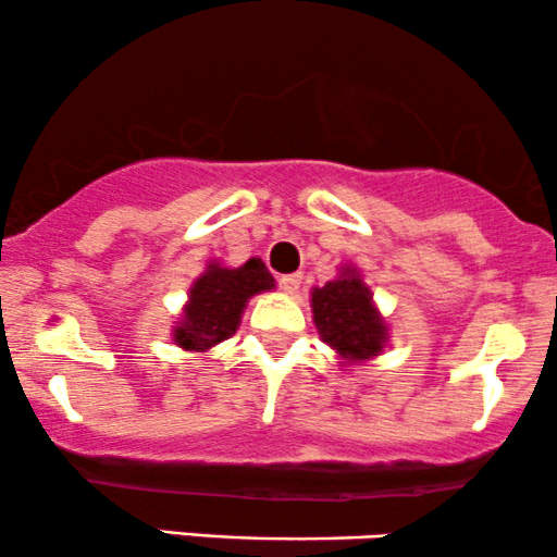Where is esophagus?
<instances>
[{"label":"esophagus","instance_id":"esophagus-1","mask_svg":"<svg viewBox=\"0 0 557 557\" xmlns=\"http://www.w3.org/2000/svg\"><path fill=\"white\" fill-rule=\"evenodd\" d=\"M278 284L286 294H294L299 289V284H302V276H299V273H289V276H281Z\"/></svg>","mask_w":557,"mask_h":557}]
</instances>
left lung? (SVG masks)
Wrapping results in <instances>:
<instances>
[{"label": "left lung", "instance_id": "1", "mask_svg": "<svg viewBox=\"0 0 557 557\" xmlns=\"http://www.w3.org/2000/svg\"><path fill=\"white\" fill-rule=\"evenodd\" d=\"M310 307L320 342L336 351L338 368L370 362L388 346L391 329L357 265H338L336 278L310 292Z\"/></svg>", "mask_w": 557, "mask_h": 557}]
</instances>
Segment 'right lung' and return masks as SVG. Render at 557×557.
<instances>
[{
	"label": "right lung",
	"mask_w": 557,
	"mask_h": 557,
	"mask_svg": "<svg viewBox=\"0 0 557 557\" xmlns=\"http://www.w3.org/2000/svg\"><path fill=\"white\" fill-rule=\"evenodd\" d=\"M276 289V278L260 258L228 268L221 260H208L206 271L189 284L187 302L172 325V338L185 351H211L234 336L255 294Z\"/></svg>",
	"instance_id": "1"
}]
</instances>
